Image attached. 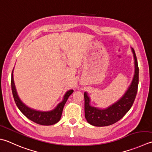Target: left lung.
<instances>
[{
	"instance_id": "1",
	"label": "left lung",
	"mask_w": 152,
	"mask_h": 152,
	"mask_svg": "<svg viewBox=\"0 0 152 152\" xmlns=\"http://www.w3.org/2000/svg\"><path fill=\"white\" fill-rule=\"evenodd\" d=\"M132 50L134 58V75L126 93L118 102L106 109H99L90 105V97L86 92L84 93L85 117L88 123L91 125L96 126L111 125L121 119L132 106L138 91L139 68L135 51L133 48Z\"/></svg>"
}]
</instances>
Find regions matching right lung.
<instances>
[{"label": "right lung", "mask_w": 152, "mask_h": 152, "mask_svg": "<svg viewBox=\"0 0 152 152\" xmlns=\"http://www.w3.org/2000/svg\"><path fill=\"white\" fill-rule=\"evenodd\" d=\"M13 70L12 72L11 76V87H12V95L14 97V102L16 103L18 108L20 109V111L26 117L29 118V120L34 122V123L41 124V125H52L60 121L62 110H63L64 106L66 103L68 99L71 94L73 93V90H68L66 94L64 95V99L62 102L56 107L52 111H37L28 107L26 106L24 103H22V101L20 100V97L18 96L17 91L15 87L14 82V78H13Z\"/></svg>", "instance_id": "obj_1"}]
</instances>
